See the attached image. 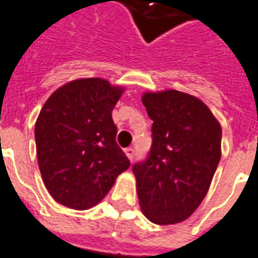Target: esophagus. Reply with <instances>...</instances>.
Returning <instances> with one entry per match:
<instances>
[{
  "instance_id": "34e87169",
  "label": "esophagus",
  "mask_w": 258,
  "mask_h": 258,
  "mask_svg": "<svg viewBox=\"0 0 258 258\" xmlns=\"http://www.w3.org/2000/svg\"><path fill=\"white\" fill-rule=\"evenodd\" d=\"M124 153H126V156L128 157V160L134 161V158H135V149H132V148H127V149H124Z\"/></svg>"
}]
</instances>
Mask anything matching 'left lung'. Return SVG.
I'll return each mask as SVG.
<instances>
[{"label":"left lung","instance_id":"left-lung-1","mask_svg":"<svg viewBox=\"0 0 258 258\" xmlns=\"http://www.w3.org/2000/svg\"><path fill=\"white\" fill-rule=\"evenodd\" d=\"M152 124V147L135 163L139 204L156 225L182 222L199 208L221 160L222 128L197 97L169 89L142 97Z\"/></svg>","mask_w":258,"mask_h":258}]
</instances>
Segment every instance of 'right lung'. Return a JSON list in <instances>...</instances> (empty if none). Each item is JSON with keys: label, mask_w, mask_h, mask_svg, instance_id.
<instances>
[{"label": "right lung", "mask_w": 258, "mask_h": 258, "mask_svg": "<svg viewBox=\"0 0 258 258\" xmlns=\"http://www.w3.org/2000/svg\"><path fill=\"white\" fill-rule=\"evenodd\" d=\"M123 93L101 78L67 83L46 100L35 124L36 152L46 189L73 209L95 207L130 167L116 144L111 111Z\"/></svg>", "instance_id": "obj_1"}]
</instances>
